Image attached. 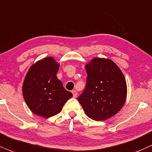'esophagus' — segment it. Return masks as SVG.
Instances as JSON below:
<instances>
[{"label":"esophagus","instance_id":"esophagus-1","mask_svg":"<svg viewBox=\"0 0 152 152\" xmlns=\"http://www.w3.org/2000/svg\"><path fill=\"white\" fill-rule=\"evenodd\" d=\"M72 94H73V97H75H75H77V92L76 90H72Z\"/></svg>","mask_w":152,"mask_h":152}]
</instances>
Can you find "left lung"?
<instances>
[{"label":"left lung","instance_id":"8db88e82","mask_svg":"<svg viewBox=\"0 0 152 152\" xmlns=\"http://www.w3.org/2000/svg\"><path fill=\"white\" fill-rule=\"evenodd\" d=\"M85 68L87 84L77 100L88 117L105 121L115 115L125 104L127 85L124 75L110 59L94 58Z\"/></svg>","mask_w":152,"mask_h":152}]
</instances>
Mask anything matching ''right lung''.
<instances>
[{"instance_id": "right-lung-1", "label": "right lung", "mask_w": 152, "mask_h": 152, "mask_svg": "<svg viewBox=\"0 0 152 152\" xmlns=\"http://www.w3.org/2000/svg\"><path fill=\"white\" fill-rule=\"evenodd\" d=\"M59 67L53 57L44 58L31 65L24 78V99L36 115L46 118L56 115L72 96L56 76Z\"/></svg>"}]
</instances>
